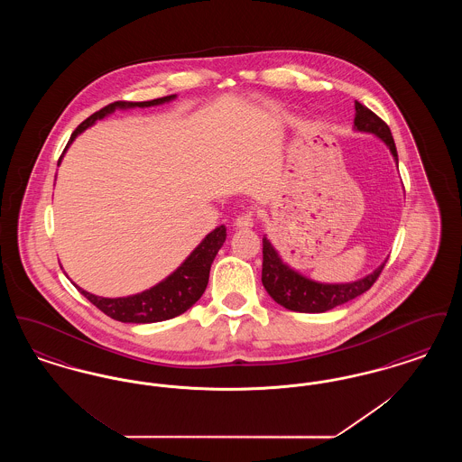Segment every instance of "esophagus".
Listing matches in <instances>:
<instances>
[{
  "mask_svg": "<svg viewBox=\"0 0 462 462\" xmlns=\"http://www.w3.org/2000/svg\"><path fill=\"white\" fill-rule=\"evenodd\" d=\"M253 223H254V209H247L245 213L237 217L236 226L237 228H249V226H253Z\"/></svg>",
  "mask_w": 462,
  "mask_h": 462,
  "instance_id": "34e87169",
  "label": "esophagus"
}]
</instances>
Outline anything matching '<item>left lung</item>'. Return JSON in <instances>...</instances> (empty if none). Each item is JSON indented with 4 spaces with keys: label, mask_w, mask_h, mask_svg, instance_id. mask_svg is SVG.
Segmentation results:
<instances>
[{
    "label": "left lung",
    "mask_w": 462,
    "mask_h": 462,
    "mask_svg": "<svg viewBox=\"0 0 462 462\" xmlns=\"http://www.w3.org/2000/svg\"><path fill=\"white\" fill-rule=\"evenodd\" d=\"M355 128L358 132L374 133L375 136H379L390 147L398 164L395 142L388 125L360 102H355ZM383 268L384 263L375 268L371 275L348 284H320L287 266L270 241L263 237L262 282L273 301L292 311L322 313L343 303H348L373 287Z\"/></svg>",
    "instance_id": "left-lung-1"
}]
</instances>
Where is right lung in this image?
Instances as JSON below:
<instances>
[{
	"label": "right lung",
	"instance_id": "obj_1",
	"mask_svg": "<svg viewBox=\"0 0 462 462\" xmlns=\"http://www.w3.org/2000/svg\"><path fill=\"white\" fill-rule=\"evenodd\" d=\"M176 95H168L162 98H155L149 102H114L106 106L104 109L97 110L87 117L74 133L70 134V140L67 142V147L72 143V140L81 132H85L95 121L104 119L110 112L116 109H130V107H151L159 106L164 102L173 100ZM60 162V159H59ZM226 239V228L220 225L211 234L204 237V241L199 244L198 247L190 253V256L176 268L175 272L166 277L157 286L151 287L140 294H133L126 298H100L95 294H89L78 287L81 294L93 303L98 310H102L107 317L119 320V322H130V324H152V322H162L168 319H173L181 315L192 307L202 292L206 291L208 281H209V270L215 256L218 254L223 242Z\"/></svg>",
	"mask_w": 462,
	"mask_h": 462
}]
</instances>
